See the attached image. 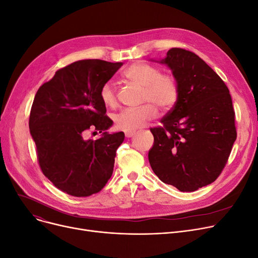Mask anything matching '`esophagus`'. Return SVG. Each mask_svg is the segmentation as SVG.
<instances>
[{"mask_svg": "<svg viewBox=\"0 0 258 258\" xmlns=\"http://www.w3.org/2000/svg\"><path fill=\"white\" fill-rule=\"evenodd\" d=\"M134 134H136V132H131V131H129V132H125V136H126V138H132Z\"/></svg>", "mask_w": 258, "mask_h": 258, "instance_id": "obj_1", "label": "esophagus"}]
</instances>
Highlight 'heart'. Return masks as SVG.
<instances>
[{
    "label": "heart",
    "mask_w": 258,
    "mask_h": 258,
    "mask_svg": "<svg viewBox=\"0 0 258 258\" xmlns=\"http://www.w3.org/2000/svg\"><path fill=\"white\" fill-rule=\"evenodd\" d=\"M126 81L143 87L142 102L146 103L136 108H125L114 117L115 127L125 132H134L147 121L155 117L158 109L168 111L179 96L178 82L173 75L161 73L158 67L137 62L128 66L121 73ZM100 99L106 107H114L117 102L116 90L111 83H105L100 89Z\"/></svg>",
    "instance_id": "b5f03b06"
}]
</instances>
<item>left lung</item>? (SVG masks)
Instances as JSON below:
<instances>
[{
    "mask_svg": "<svg viewBox=\"0 0 258 258\" xmlns=\"http://www.w3.org/2000/svg\"><path fill=\"white\" fill-rule=\"evenodd\" d=\"M179 87L173 108L151 128L153 172L181 192L213 182L224 170L237 132L235 112L225 82L198 54L171 48L161 60Z\"/></svg>",
    "mask_w": 258,
    "mask_h": 258,
    "instance_id": "8db88e82",
    "label": "left lung"
}]
</instances>
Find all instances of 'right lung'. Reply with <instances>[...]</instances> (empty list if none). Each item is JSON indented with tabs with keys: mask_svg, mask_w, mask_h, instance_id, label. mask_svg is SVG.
Returning a JSON list of instances; mask_svg holds the SVG:
<instances>
[{
	"mask_svg": "<svg viewBox=\"0 0 258 258\" xmlns=\"http://www.w3.org/2000/svg\"><path fill=\"white\" fill-rule=\"evenodd\" d=\"M122 63L82 59L58 69L36 92L29 129L43 174L69 195L86 198L100 192L111 177L124 132H104L112 125L100 99V89ZM94 133V132H93Z\"/></svg>",
	"mask_w": 258,
	"mask_h": 258,
	"instance_id": "right-lung-1",
	"label": "right lung"
}]
</instances>
